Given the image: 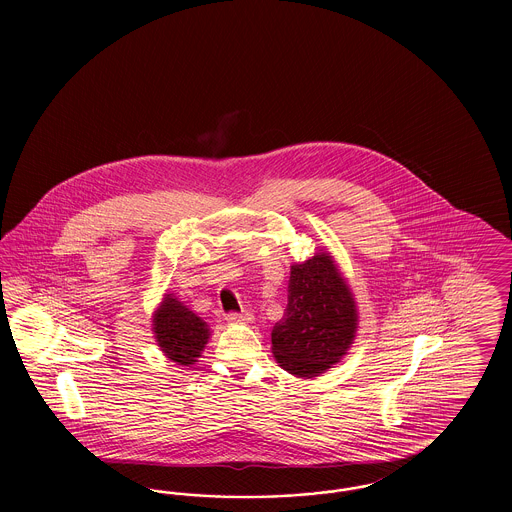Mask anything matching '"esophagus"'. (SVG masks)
I'll return each mask as SVG.
<instances>
[{"instance_id": "obj_1", "label": "esophagus", "mask_w": 512, "mask_h": 512, "mask_svg": "<svg viewBox=\"0 0 512 512\" xmlns=\"http://www.w3.org/2000/svg\"><path fill=\"white\" fill-rule=\"evenodd\" d=\"M226 320L232 322V324H238V322H251L253 317L249 313H228Z\"/></svg>"}]
</instances>
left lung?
Returning <instances> with one entry per match:
<instances>
[{"mask_svg": "<svg viewBox=\"0 0 512 512\" xmlns=\"http://www.w3.org/2000/svg\"><path fill=\"white\" fill-rule=\"evenodd\" d=\"M357 332V307L330 253L295 263L284 317L272 328V353L284 370L315 378L347 353Z\"/></svg>", "mask_w": 512, "mask_h": 512, "instance_id": "8db88e82", "label": "left lung"}]
</instances>
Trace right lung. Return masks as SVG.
I'll use <instances>...</instances> for the list:
<instances>
[{"mask_svg":"<svg viewBox=\"0 0 512 512\" xmlns=\"http://www.w3.org/2000/svg\"><path fill=\"white\" fill-rule=\"evenodd\" d=\"M153 332L161 351L172 363L184 366L197 363L211 336L207 322H203L172 293L165 295L153 315Z\"/></svg>","mask_w":512,"mask_h":512,"instance_id":"add662e5","label":"right lung"}]
</instances>
